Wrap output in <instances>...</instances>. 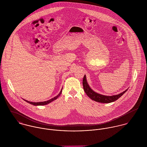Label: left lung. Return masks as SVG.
Listing matches in <instances>:
<instances>
[{
    "mask_svg": "<svg viewBox=\"0 0 147 147\" xmlns=\"http://www.w3.org/2000/svg\"><path fill=\"white\" fill-rule=\"evenodd\" d=\"M83 88L85 93L90 98H91L93 101H95L98 102H101V103H110V102H114L117 100L118 98H119L127 90V89H126L125 91H124L123 92L119 94L114 95L111 96H104V95L98 94L94 92L89 87V85L87 83L85 75H84L83 78Z\"/></svg>",
    "mask_w": 147,
    "mask_h": 147,
    "instance_id": "left-lung-1",
    "label": "left lung"
}]
</instances>
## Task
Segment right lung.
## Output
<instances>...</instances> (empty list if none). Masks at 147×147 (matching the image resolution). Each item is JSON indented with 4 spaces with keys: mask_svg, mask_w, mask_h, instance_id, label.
I'll list each match as a JSON object with an SVG mask.
<instances>
[{
    "mask_svg": "<svg viewBox=\"0 0 147 147\" xmlns=\"http://www.w3.org/2000/svg\"><path fill=\"white\" fill-rule=\"evenodd\" d=\"M62 89L61 90V92H60V93H59V94L58 95H57L56 97H54V98H51V99H50V100H48V101H44V102H30V101H26V100H25L26 102H28V103H29V104H32V105H35V106H37V105H47V104H49L50 102H52V101H53L54 100H56V99H57L59 96H60V95L61 94V93H62Z\"/></svg>",
    "mask_w": 147,
    "mask_h": 147,
    "instance_id": "add662e5",
    "label": "right lung"
}]
</instances>
